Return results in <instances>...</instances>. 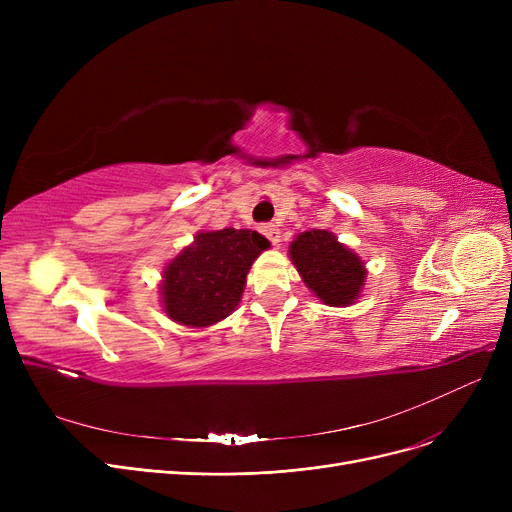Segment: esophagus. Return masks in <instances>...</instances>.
Here are the masks:
<instances>
[{"mask_svg":"<svg viewBox=\"0 0 512 512\" xmlns=\"http://www.w3.org/2000/svg\"><path fill=\"white\" fill-rule=\"evenodd\" d=\"M261 232L265 234L267 240L272 242V245L278 247V242H280V228H276L274 224H265V226H261Z\"/></svg>","mask_w":512,"mask_h":512,"instance_id":"1","label":"esophagus"}]
</instances>
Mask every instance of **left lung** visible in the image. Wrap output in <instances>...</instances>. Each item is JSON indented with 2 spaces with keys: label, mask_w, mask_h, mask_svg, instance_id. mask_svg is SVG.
Here are the masks:
<instances>
[{
  "label": "left lung",
  "mask_w": 512,
  "mask_h": 512,
  "mask_svg": "<svg viewBox=\"0 0 512 512\" xmlns=\"http://www.w3.org/2000/svg\"><path fill=\"white\" fill-rule=\"evenodd\" d=\"M290 261L307 288L330 307H348L363 290L367 270L357 253L328 230H309L290 242Z\"/></svg>",
  "instance_id": "8db88e82"
}]
</instances>
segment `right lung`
<instances>
[{
    "label": "right lung",
    "mask_w": 512,
    "mask_h": 512,
    "mask_svg": "<svg viewBox=\"0 0 512 512\" xmlns=\"http://www.w3.org/2000/svg\"><path fill=\"white\" fill-rule=\"evenodd\" d=\"M270 247L255 230L199 232L164 270L161 303L176 324L207 328L240 303L253 261Z\"/></svg>",
    "instance_id": "obj_1"
}]
</instances>
